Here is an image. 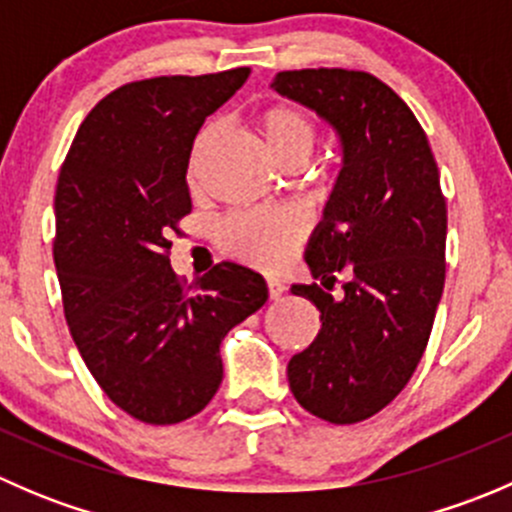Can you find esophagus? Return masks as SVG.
I'll list each match as a JSON object with an SVG mask.
<instances>
[{"mask_svg":"<svg viewBox=\"0 0 512 512\" xmlns=\"http://www.w3.org/2000/svg\"><path fill=\"white\" fill-rule=\"evenodd\" d=\"M282 292H285V285L275 280V277H267V294H270V299H280Z\"/></svg>","mask_w":512,"mask_h":512,"instance_id":"obj_1","label":"esophagus"}]
</instances>
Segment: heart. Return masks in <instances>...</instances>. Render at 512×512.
I'll return each mask as SVG.
<instances>
[{
    "mask_svg": "<svg viewBox=\"0 0 512 512\" xmlns=\"http://www.w3.org/2000/svg\"><path fill=\"white\" fill-rule=\"evenodd\" d=\"M257 131L265 138L267 148L282 163L304 160L317 146L319 128L309 111L294 103H275L257 116ZM220 138V126H205L198 133L190 153V183L198 185L203 178L205 160ZM309 232V215L302 208H270L245 210L223 220L220 245L230 257L247 262L260 270H277L299 247Z\"/></svg>",
    "mask_w": 512,
    "mask_h": 512,
    "instance_id": "heart-1",
    "label": "heart"
}]
</instances>
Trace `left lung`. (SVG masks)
<instances>
[{"label": "left lung", "mask_w": 512, "mask_h": 512, "mask_svg": "<svg viewBox=\"0 0 512 512\" xmlns=\"http://www.w3.org/2000/svg\"><path fill=\"white\" fill-rule=\"evenodd\" d=\"M272 86L342 136L344 168L307 250L314 280L342 294L292 287L319 309L322 327L287 376L302 409L344 426L389 406L426 352L446 282V198L426 131L384 81L294 69Z\"/></svg>", "instance_id": "left-lung-1"}]
</instances>
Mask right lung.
I'll use <instances>...</instances> for the list:
<instances>
[{
    "instance_id": "right-lung-1",
    "label": "right lung",
    "mask_w": 512,
    "mask_h": 512,
    "mask_svg": "<svg viewBox=\"0 0 512 512\" xmlns=\"http://www.w3.org/2000/svg\"><path fill=\"white\" fill-rule=\"evenodd\" d=\"M247 66L123 84L91 108L56 183L54 265L69 332L103 394L153 426L200 414L220 344L267 302L262 275L220 262L185 285L170 232L190 213V151Z\"/></svg>"
}]
</instances>
